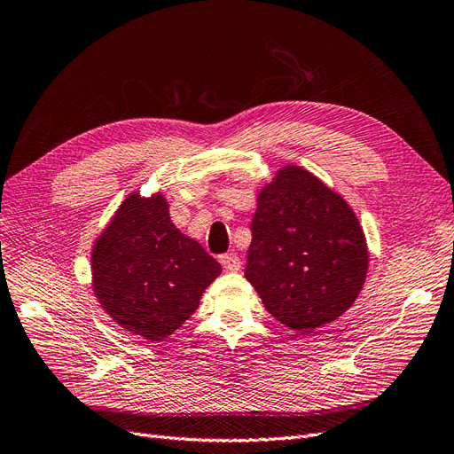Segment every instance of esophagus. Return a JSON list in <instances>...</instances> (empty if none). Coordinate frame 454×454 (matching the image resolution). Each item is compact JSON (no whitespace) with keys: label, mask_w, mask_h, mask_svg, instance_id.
<instances>
[{"label":"esophagus","mask_w":454,"mask_h":454,"mask_svg":"<svg viewBox=\"0 0 454 454\" xmlns=\"http://www.w3.org/2000/svg\"><path fill=\"white\" fill-rule=\"evenodd\" d=\"M220 264L228 271H238L241 268V261L236 253H226L220 256Z\"/></svg>","instance_id":"1"}]
</instances>
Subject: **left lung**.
Masks as SVG:
<instances>
[{"label": "left lung", "instance_id": "obj_1", "mask_svg": "<svg viewBox=\"0 0 454 454\" xmlns=\"http://www.w3.org/2000/svg\"><path fill=\"white\" fill-rule=\"evenodd\" d=\"M245 278L268 312L312 333L356 302L369 268L364 228L339 192L285 165L256 196Z\"/></svg>", "mask_w": 454, "mask_h": 454}]
</instances>
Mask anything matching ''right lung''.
Returning <instances> with one entry per match:
<instances>
[{
  "mask_svg": "<svg viewBox=\"0 0 454 454\" xmlns=\"http://www.w3.org/2000/svg\"><path fill=\"white\" fill-rule=\"evenodd\" d=\"M90 271L98 304L120 327L163 342L223 268L173 224L163 193L131 192L95 239Z\"/></svg>",
  "mask_w": 454,
  "mask_h": 454,
  "instance_id": "add662e5",
  "label": "right lung"
}]
</instances>
